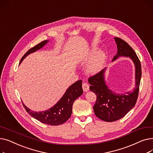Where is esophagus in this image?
I'll use <instances>...</instances> for the list:
<instances>
[{
  "instance_id": "obj_1",
  "label": "esophagus",
  "mask_w": 153,
  "mask_h": 153,
  "mask_svg": "<svg viewBox=\"0 0 153 153\" xmlns=\"http://www.w3.org/2000/svg\"><path fill=\"white\" fill-rule=\"evenodd\" d=\"M82 89L84 92H87L89 90V86L87 83H84L82 84Z\"/></svg>"
}]
</instances>
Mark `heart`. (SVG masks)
Here are the masks:
<instances>
[{
	"mask_svg": "<svg viewBox=\"0 0 153 153\" xmlns=\"http://www.w3.org/2000/svg\"><path fill=\"white\" fill-rule=\"evenodd\" d=\"M98 48L92 47L91 50L79 56L77 58V62L81 64H87L90 62L87 68V72L92 75L97 74L101 71L107 61L105 53H98Z\"/></svg>",
	"mask_w": 153,
	"mask_h": 153,
	"instance_id": "b5f03b06",
	"label": "heart"
}]
</instances>
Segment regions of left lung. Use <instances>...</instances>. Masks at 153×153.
Segmentation results:
<instances>
[{
	"label": "left lung",
	"mask_w": 153,
	"mask_h": 153,
	"mask_svg": "<svg viewBox=\"0 0 153 153\" xmlns=\"http://www.w3.org/2000/svg\"><path fill=\"white\" fill-rule=\"evenodd\" d=\"M117 45V53L112 61L120 57L130 58L135 68V87L132 91L125 94H117L110 90L105 80L106 68L98 74L89 77L90 91L94 92L97 100L93 107L98 118L105 122H115L123 118L135 105L138 99L139 87L141 78V63L133 48L123 39L114 38Z\"/></svg>",
	"instance_id": "left-lung-1"
}]
</instances>
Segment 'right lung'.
<instances>
[{"label":"right lung","instance_id":"add662e5","mask_svg":"<svg viewBox=\"0 0 153 153\" xmlns=\"http://www.w3.org/2000/svg\"><path fill=\"white\" fill-rule=\"evenodd\" d=\"M48 42L49 40H45L31 48L22 58L20 64L28 55L40 50ZM82 82L81 80H79L70 85L60 100L54 106L47 110L35 111L30 110L23 103V105L31 117L40 122L52 126L61 125L70 118L74 102L83 94Z\"/></svg>","mask_w":153,"mask_h":153}]
</instances>
